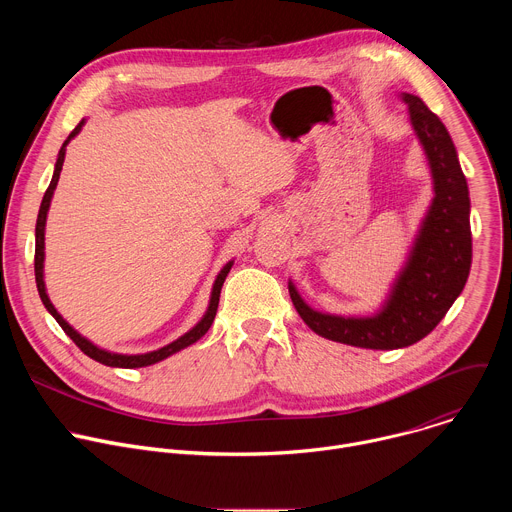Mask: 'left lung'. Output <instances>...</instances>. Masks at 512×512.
I'll use <instances>...</instances> for the list:
<instances>
[{
    "instance_id": "8db88e82",
    "label": "left lung",
    "mask_w": 512,
    "mask_h": 512,
    "mask_svg": "<svg viewBox=\"0 0 512 512\" xmlns=\"http://www.w3.org/2000/svg\"><path fill=\"white\" fill-rule=\"evenodd\" d=\"M399 97L425 154L433 198L385 302L371 316L318 312L287 281L291 302L318 336L371 350L405 348L425 338L462 294L472 263L470 192L456 145L417 95Z\"/></svg>"
}]
</instances>
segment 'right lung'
<instances>
[{"label": "right lung", "instance_id": "right-lung-1", "mask_svg": "<svg viewBox=\"0 0 512 512\" xmlns=\"http://www.w3.org/2000/svg\"><path fill=\"white\" fill-rule=\"evenodd\" d=\"M87 123V119H83L75 129L70 131V135L64 139L62 148L58 152V158H56V164H54V174H52V180H50V186L48 190L44 192V198H42V204H40V210H38V221H36V253H34V273H36V285H38V294H40V300L44 304V308L52 314V318L60 324V328L66 332V336H70V340L75 342L87 356H91L93 360L105 364V367H115V369H141V367H150V364H156L180 350H184L186 346L194 344L196 340H200L208 328L212 326L214 322V316H216V308H218V298H221V289H223V283L233 267V259L218 271L214 283H212V291H210V300H208V308L204 312V316L198 320L196 326H192L186 334H182L180 338H176L174 342L158 348V350H152V352H143V354H121V352H111V350H105V348H99L97 344H93L89 338H85L83 334H79L75 328H72L60 314L58 310L52 306L48 294H46V283H44V233H46V216H48V210H50V202H52V196H54V190H56V184H58V178H60V172H62V164H64V156H66V145L70 143V139H75L83 125Z\"/></svg>", "mask_w": 512, "mask_h": 512}]
</instances>
